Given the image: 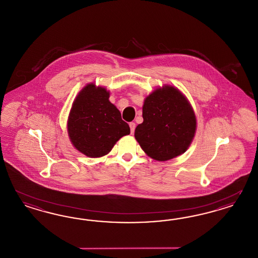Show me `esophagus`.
<instances>
[{
	"label": "esophagus",
	"instance_id": "34e87169",
	"mask_svg": "<svg viewBox=\"0 0 258 258\" xmlns=\"http://www.w3.org/2000/svg\"><path fill=\"white\" fill-rule=\"evenodd\" d=\"M129 126H130L131 134H134V132H135V129H136V123H135V122H130V123H129Z\"/></svg>",
	"mask_w": 258,
	"mask_h": 258
}]
</instances>
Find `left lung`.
Instances as JSON below:
<instances>
[{
  "label": "left lung",
  "instance_id": "1",
  "mask_svg": "<svg viewBox=\"0 0 258 258\" xmlns=\"http://www.w3.org/2000/svg\"><path fill=\"white\" fill-rule=\"evenodd\" d=\"M142 117L135 138L150 158L166 161L191 145L197 117L189 100L175 86L166 84L149 94L143 102Z\"/></svg>",
  "mask_w": 258,
  "mask_h": 258
}]
</instances>
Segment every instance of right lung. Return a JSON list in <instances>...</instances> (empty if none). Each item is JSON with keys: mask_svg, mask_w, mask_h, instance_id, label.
<instances>
[{"mask_svg": "<svg viewBox=\"0 0 258 258\" xmlns=\"http://www.w3.org/2000/svg\"><path fill=\"white\" fill-rule=\"evenodd\" d=\"M110 92L88 83L79 92L67 119L70 142L88 158L107 155L116 142L130 134V127L109 100Z\"/></svg>", "mask_w": 258, "mask_h": 258, "instance_id": "add662e5", "label": "right lung"}]
</instances>
